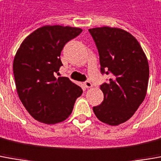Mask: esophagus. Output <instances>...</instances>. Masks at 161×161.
<instances>
[{
  "label": "esophagus",
  "mask_w": 161,
  "mask_h": 161,
  "mask_svg": "<svg viewBox=\"0 0 161 161\" xmlns=\"http://www.w3.org/2000/svg\"><path fill=\"white\" fill-rule=\"evenodd\" d=\"M83 85H84V87H87V88H89V87H92V83L89 80H86L85 82L83 83Z\"/></svg>",
  "instance_id": "esophagus-1"
}]
</instances>
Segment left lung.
Segmentation results:
<instances>
[{
	"instance_id": "8db88e82",
	"label": "left lung",
	"mask_w": 161,
	"mask_h": 161,
	"mask_svg": "<svg viewBox=\"0 0 161 161\" xmlns=\"http://www.w3.org/2000/svg\"><path fill=\"white\" fill-rule=\"evenodd\" d=\"M98 50L101 73L111 74L101 85L103 103L93 107L96 117L109 125L129 120L145 99L149 65L138 40L117 28L88 30Z\"/></svg>"
}]
</instances>
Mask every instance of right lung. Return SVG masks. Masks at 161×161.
<instances>
[{
    "instance_id": "1",
    "label": "right lung",
    "mask_w": 161,
    "mask_h": 161,
    "mask_svg": "<svg viewBox=\"0 0 161 161\" xmlns=\"http://www.w3.org/2000/svg\"><path fill=\"white\" fill-rule=\"evenodd\" d=\"M82 31L68 26H44L23 40L15 54L13 71L20 100L32 117L47 125L71 115L81 87L66 77H58L63 66L60 53L71 39Z\"/></svg>"
}]
</instances>
